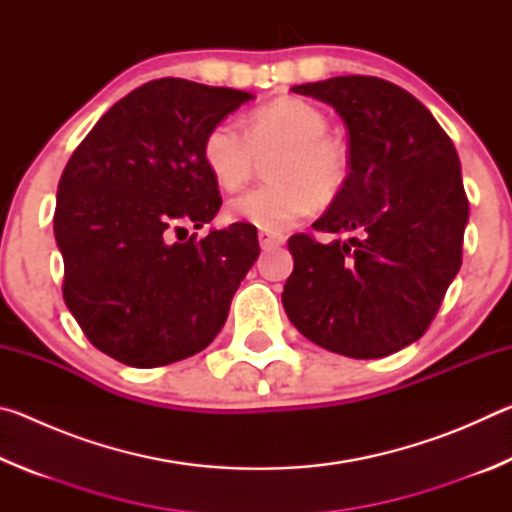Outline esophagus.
<instances>
[{
  "label": "esophagus",
  "instance_id": "34e87169",
  "mask_svg": "<svg viewBox=\"0 0 512 512\" xmlns=\"http://www.w3.org/2000/svg\"><path fill=\"white\" fill-rule=\"evenodd\" d=\"M284 241H287V237H284L282 232H273V230H259V246H262L264 250H271V248L282 246Z\"/></svg>",
  "mask_w": 512,
  "mask_h": 512
}]
</instances>
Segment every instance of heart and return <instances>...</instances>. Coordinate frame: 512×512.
<instances>
[{
  "mask_svg": "<svg viewBox=\"0 0 512 512\" xmlns=\"http://www.w3.org/2000/svg\"><path fill=\"white\" fill-rule=\"evenodd\" d=\"M327 117L302 99H277L253 110L246 131L221 119L205 133L203 160L223 189H237L253 176L259 158L271 180L232 196L230 219L280 230L307 216L316 201H332L348 180L350 160L341 142L327 133Z\"/></svg>",
  "mask_w": 512,
  "mask_h": 512,
  "instance_id": "heart-1",
  "label": "heart"
}]
</instances>
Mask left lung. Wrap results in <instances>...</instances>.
Here are the masks:
<instances>
[{
  "instance_id": "obj_1",
  "label": "left lung",
  "mask_w": 512,
  "mask_h": 512,
  "mask_svg": "<svg viewBox=\"0 0 512 512\" xmlns=\"http://www.w3.org/2000/svg\"><path fill=\"white\" fill-rule=\"evenodd\" d=\"M291 90L339 112L350 173L314 223L336 235L332 244L307 232L289 239L284 311L329 352L388 357L427 332L461 268L470 216L461 162L431 112L395 83L336 76Z\"/></svg>"
}]
</instances>
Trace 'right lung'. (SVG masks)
Segmentation results:
<instances>
[{"label":"right lung","mask_w":512,"mask_h":512,"mask_svg":"<svg viewBox=\"0 0 512 512\" xmlns=\"http://www.w3.org/2000/svg\"><path fill=\"white\" fill-rule=\"evenodd\" d=\"M248 99L185 79L144 83L94 124L60 176L54 235L65 305L94 348L126 366L205 350L255 264L250 223L187 237V225L203 228L221 207L205 133ZM180 231L185 240L175 239Z\"/></svg>","instance_id":"obj_1"}]
</instances>
